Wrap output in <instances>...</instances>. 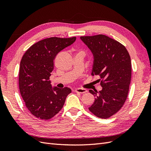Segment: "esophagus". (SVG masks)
Masks as SVG:
<instances>
[{
  "instance_id": "1",
  "label": "esophagus",
  "mask_w": 151,
  "mask_h": 151,
  "mask_svg": "<svg viewBox=\"0 0 151 151\" xmlns=\"http://www.w3.org/2000/svg\"><path fill=\"white\" fill-rule=\"evenodd\" d=\"M76 92L77 93H80V94H83L87 92V90L86 89L83 88H77L76 89Z\"/></svg>"
}]
</instances>
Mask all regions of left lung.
<instances>
[{"instance_id": "left-lung-1", "label": "left lung", "mask_w": 151, "mask_h": 151, "mask_svg": "<svg viewBox=\"0 0 151 151\" xmlns=\"http://www.w3.org/2000/svg\"><path fill=\"white\" fill-rule=\"evenodd\" d=\"M80 38L93 55L91 75L100 77L103 88L99 92L89 90L96 98L89 109L106 119L119 111L127 99L132 76L130 55L122 44L106 35Z\"/></svg>"}]
</instances>
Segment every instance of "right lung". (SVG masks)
I'll use <instances>...</instances> for the list:
<instances>
[{"instance_id":"1","label":"right lung","mask_w":151,"mask_h":151,"mask_svg":"<svg viewBox=\"0 0 151 151\" xmlns=\"http://www.w3.org/2000/svg\"><path fill=\"white\" fill-rule=\"evenodd\" d=\"M76 37H51L30 47L20 63L19 87L26 108L36 118L49 120L62 108L71 89L52 87L49 80L58 53L74 43Z\"/></svg>"}]
</instances>
